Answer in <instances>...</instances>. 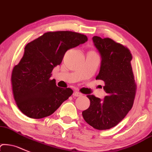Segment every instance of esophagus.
<instances>
[{
    "label": "esophagus",
    "mask_w": 152,
    "mask_h": 152,
    "mask_svg": "<svg viewBox=\"0 0 152 152\" xmlns=\"http://www.w3.org/2000/svg\"><path fill=\"white\" fill-rule=\"evenodd\" d=\"M73 96H75V97H79V96H82V94L78 92V91H75V92H74V94H73Z\"/></svg>",
    "instance_id": "obj_1"
}]
</instances>
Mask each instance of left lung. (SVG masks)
Wrapping results in <instances>:
<instances>
[{
    "label": "left lung",
    "mask_w": 152,
    "mask_h": 152,
    "mask_svg": "<svg viewBox=\"0 0 152 152\" xmlns=\"http://www.w3.org/2000/svg\"><path fill=\"white\" fill-rule=\"evenodd\" d=\"M92 40L102 58L96 79L105 83L107 95L103 100L88 95L91 104L82 115L93 128L107 130L121 122L133 105L136 85L130 63L132 54L126 47L110 38L94 36Z\"/></svg>",
    "instance_id": "1"
}]
</instances>
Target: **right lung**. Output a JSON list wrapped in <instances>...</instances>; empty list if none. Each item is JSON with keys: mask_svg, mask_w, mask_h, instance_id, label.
<instances>
[{"mask_svg": "<svg viewBox=\"0 0 152 152\" xmlns=\"http://www.w3.org/2000/svg\"><path fill=\"white\" fill-rule=\"evenodd\" d=\"M88 40L71 31L48 32L27 44L24 56L11 75L13 94L18 108L28 117L41 119L53 113L73 91L57 87L51 72L61 63L66 50Z\"/></svg>", "mask_w": 152, "mask_h": 152, "instance_id": "1", "label": "right lung"}]
</instances>
